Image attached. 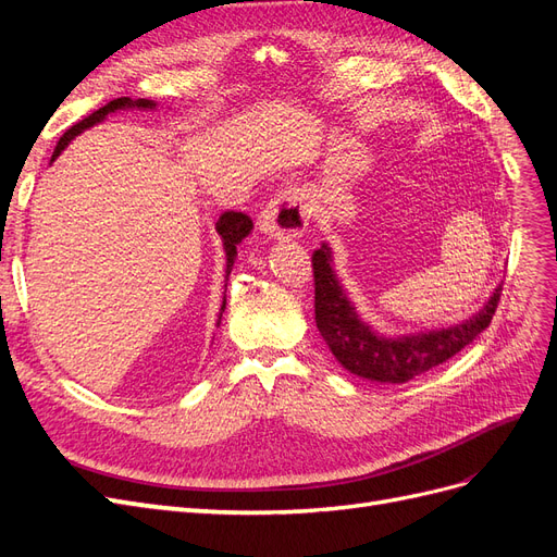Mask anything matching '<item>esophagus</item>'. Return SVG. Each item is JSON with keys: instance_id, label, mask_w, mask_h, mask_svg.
Segmentation results:
<instances>
[{"instance_id": "obj_1", "label": "esophagus", "mask_w": 557, "mask_h": 557, "mask_svg": "<svg viewBox=\"0 0 557 557\" xmlns=\"http://www.w3.org/2000/svg\"><path fill=\"white\" fill-rule=\"evenodd\" d=\"M305 193L299 188L281 190L269 199L260 213V230L274 239H297L307 232L309 213Z\"/></svg>"}]
</instances>
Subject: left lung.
<instances>
[{
  "instance_id": "obj_1",
  "label": "left lung",
  "mask_w": 557,
  "mask_h": 557,
  "mask_svg": "<svg viewBox=\"0 0 557 557\" xmlns=\"http://www.w3.org/2000/svg\"><path fill=\"white\" fill-rule=\"evenodd\" d=\"M311 262L320 336L346 372L376 383H407L460 352L491 325L502 293V285H497L476 313L453 325L411 334H383L360 318L350 301L336 276L330 244H320Z\"/></svg>"
}]
</instances>
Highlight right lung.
Returning <instances> with one entry per match:
<instances>
[{
	"label": "right lung",
	"instance_id": "obj_1",
	"mask_svg": "<svg viewBox=\"0 0 557 557\" xmlns=\"http://www.w3.org/2000/svg\"><path fill=\"white\" fill-rule=\"evenodd\" d=\"M129 109L150 111V109H156V102H153V99H129V97L113 99V102H109V104L102 107V109H97V111L90 113L88 117H83L81 123H76L74 127H70V129H66V132L62 134L58 146H55V150H53V160L62 153V150H64L66 146H70V144L78 137L81 132H86V129H90V127H95V125H99V123H104L107 115H111V113L129 111ZM53 160H50V162H53ZM250 230H252V223H250V218L244 215V213L225 211L221 218H218L215 232L221 234L223 250H225V260H227V262H225V290H227V278H230V272H232V267H234V260H237V246L248 237ZM225 301H227V297H223V307H221V313H218V325H221V318H223V311H225Z\"/></svg>",
	"mask_w": 557,
	"mask_h": 557
}]
</instances>
